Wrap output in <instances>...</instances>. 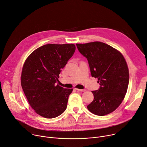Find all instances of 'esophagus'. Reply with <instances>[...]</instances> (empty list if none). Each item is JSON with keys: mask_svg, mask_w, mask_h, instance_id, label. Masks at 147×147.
Segmentation results:
<instances>
[{"mask_svg": "<svg viewBox=\"0 0 147 147\" xmlns=\"http://www.w3.org/2000/svg\"><path fill=\"white\" fill-rule=\"evenodd\" d=\"M75 89L76 90V91H81V92H85L86 90L85 89H78V88H75Z\"/></svg>", "mask_w": 147, "mask_h": 147, "instance_id": "obj_1", "label": "esophagus"}]
</instances>
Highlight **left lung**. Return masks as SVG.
<instances>
[{
	"mask_svg": "<svg viewBox=\"0 0 147 147\" xmlns=\"http://www.w3.org/2000/svg\"><path fill=\"white\" fill-rule=\"evenodd\" d=\"M89 63L93 77L100 87L92 91L94 100L87 106L92 114L104 116L114 111L121 104L129 84V71L122 55L109 45L100 42L76 44Z\"/></svg>",
	"mask_w": 147,
	"mask_h": 147,
	"instance_id": "left-lung-1",
	"label": "left lung"
}]
</instances>
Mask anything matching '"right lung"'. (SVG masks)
I'll list each match as a JSON object with an SVG mask.
<instances>
[{
    "label": "right lung",
    "mask_w": 147,
    "mask_h": 147,
    "mask_svg": "<svg viewBox=\"0 0 147 147\" xmlns=\"http://www.w3.org/2000/svg\"><path fill=\"white\" fill-rule=\"evenodd\" d=\"M75 49L74 44L45 45L33 51L24 65L22 89L31 107L44 118L57 117L66 109L73 89L56 82Z\"/></svg>",
    "instance_id": "1"
}]
</instances>
